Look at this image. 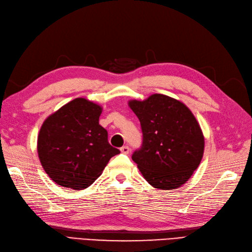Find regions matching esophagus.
Segmentation results:
<instances>
[{"label": "esophagus", "mask_w": 252, "mask_h": 252, "mask_svg": "<svg viewBox=\"0 0 252 252\" xmlns=\"http://www.w3.org/2000/svg\"><path fill=\"white\" fill-rule=\"evenodd\" d=\"M120 151H121V153L123 154H128L129 153V148L127 147V145H125V147H123L120 149Z\"/></svg>", "instance_id": "esophagus-1"}]
</instances>
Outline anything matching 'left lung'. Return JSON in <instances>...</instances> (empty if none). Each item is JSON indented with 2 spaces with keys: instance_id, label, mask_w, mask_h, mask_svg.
Instances as JSON below:
<instances>
[{
  "instance_id": "1",
  "label": "left lung",
  "mask_w": 252,
  "mask_h": 252,
  "mask_svg": "<svg viewBox=\"0 0 252 252\" xmlns=\"http://www.w3.org/2000/svg\"><path fill=\"white\" fill-rule=\"evenodd\" d=\"M128 105L141 126L142 144L132 159L144 179L155 189L180 188L198 168L204 152L197 119L184 103L163 94L129 100Z\"/></svg>"
}]
</instances>
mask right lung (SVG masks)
I'll return each instance as SVG.
<instances>
[{
    "mask_svg": "<svg viewBox=\"0 0 252 252\" xmlns=\"http://www.w3.org/2000/svg\"><path fill=\"white\" fill-rule=\"evenodd\" d=\"M101 107L75 98L48 117L37 137L42 166L55 183L84 189L98 178L109 160L120 153L99 125Z\"/></svg>",
    "mask_w": 252,
    "mask_h": 252,
    "instance_id": "obj_1",
    "label": "right lung"
}]
</instances>
